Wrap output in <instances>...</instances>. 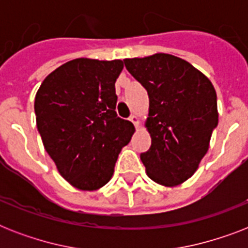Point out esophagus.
Wrapping results in <instances>:
<instances>
[{
  "instance_id": "esophagus-1",
  "label": "esophagus",
  "mask_w": 248,
  "mask_h": 248,
  "mask_svg": "<svg viewBox=\"0 0 248 248\" xmlns=\"http://www.w3.org/2000/svg\"><path fill=\"white\" fill-rule=\"evenodd\" d=\"M130 121H131L132 124H135L136 127H138V126H139V118H138V117H136L135 114H132V116L130 117Z\"/></svg>"
}]
</instances>
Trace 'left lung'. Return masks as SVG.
<instances>
[{"instance_id":"8db88e82","label":"left lung","mask_w":248,"mask_h":248,"mask_svg":"<svg viewBox=\"0 0 248 248\" xmlns=\"http://www.w3.org/2000/svg\"><path fill=\"white\" fill-rule=\"evenodd\" d=\"M124 63L149 96L152 144L140 155L148 176L166 186L181 184L196 172L217 126L215 89L192 64L170 54Z\"/></svg>"}]
</instances>
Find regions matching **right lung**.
Masks as SVG:
<instances>
[{
    "label": "right lung",
    "mask_w": 248,
    "mask_h": 248,
    "mask_svg": "<svg viewBox=\"0 0 248 248\" xmlns=\"http://www.w3.org/2000/svg\"><path fill=\"white\" fill-rule=\"evenodd\" d=\"M122 60L79 58L44 79L34 99L37 128L60 175L81 190L110 180L121 149L135 131L116 112Z\"/></svg>",
    "instance_id": "obj_1"
}]
</instances>
